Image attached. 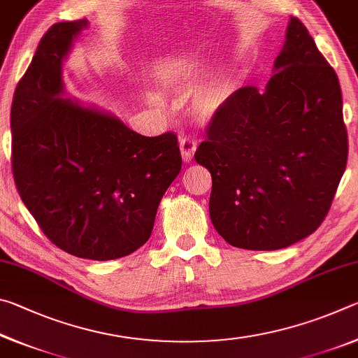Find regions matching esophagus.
<instances>
[{
	"mask_svg": "<svg viewBox=\"0 0 358 358\" xmlns=\"http://www.w3.org/2000/svg\"><path fill=\"white\" fill-rule=\"evenodd\" d=\"M196 148H197V141L196 138H192L191 136H186L180 141V150H181V156H183V159L186 162H189L194 153H196Z\"/></svg>",
	"mask_w": 358,
	"mask_h": 358,
	"instance_id": "1",
	"label": "esophagus"
}]
</instances>
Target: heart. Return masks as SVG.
<instances>
[{
  "instance_id": "obj_1",
  "label": "heart",
  "mask_w": 358,
  "mask_h": 358,
  "mask_svg": "<svg viewBox=\"0 0 358 358\" xmlns=\"http://www.w3.org/2000/svg\"><path fill=\"white\" fill-rule=\"evenodd\" d=\"M229 98V90L226 88H213L205 93L197 102V112L201 117H211L216 110H220L224 102Z\"/></svg>"
}]
</instances>
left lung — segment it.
I'll use <instances>...</instances> for the list:
<instances>
[{
  "mask_svg": "<svg viewBox=\"0 0 358 358\" xmlns=\"http://www.w3.org/2000/svg\"><path fill=\"white\" fill-rule=\"evenodd\" d=\"M265 90L243 87L216 110L197 164L213 180L210 217L229 245L273 251L311 235L348 162L335 69L292 17Z\"/></svg>",
  "mask_w": 358,
  "mask_h": 358,
  "instance_id": "8db88e82",
  "label": "left lung"
}]
</instances>
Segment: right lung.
Returning <instances> with one entry per match:
<instances>
[{
    "label": "right lung",
    "instance_id": "1",
    "mask_svg": "<svg viewBox=\"0 0 358 358\" xmlns=\"http://www.w3.org/2000/svg\"><path fill=\"white\" fill-rule=\"evenodd\" d=\"M87 20L48 28L17 83L10 164L45 237L72 256L112 260L147 243L181 171L175 132L145 137L118 118L62 99V62Z\"/></svg>",
    "mask_w": 358,
    "mask_h": 358
}]
</instances>
